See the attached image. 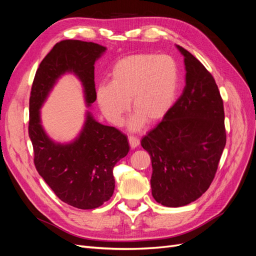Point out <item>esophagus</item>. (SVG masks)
Masks as SVG:
<instances>
[{
	"label": "esophagus",
	"instance_id": "34e87169",
	"mask_svg": "<svg viewBox=\"0 0 256 256\" xmlns=\"http://www.w3.org/2000/svg\"><path fill=\"white\" fill-rule=\"evenodd\" d=\"M128 141H129L131 148H136V147L138 146V144H140V140H138V138H136L134 136H129Z\"/></svg>",
	"mask_w": 256,
	"mask_h": 256
}]
</instances>
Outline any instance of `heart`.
Wrapping results in <instances>:
<instances>
[{
	"instance_id": "heart-1",
	"label": "heart",
	"mask_w": 256,
	"mask_h": 256,
	"mask_svg": "<svg viewBox=\"0 0 256 256\" xmlns=\"http://www.w3.org/2000/svg\"><path fill=\"white\" fill-rule=\"evenodd\" d=\"M178 67L168 56L140 53L116 60L110 72V83L96 90L98 106L104 118L118 126L129 110L136 114L131 129H140L145 120L157 122L171 110L178 90Z\"/></svg>"
}]
</instances>
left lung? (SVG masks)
I'll list each match as a JSON object with an SVG mask.
<instances>
[{
    "mask_svg": "<svg viewBox=\"0 0 256 256\" xmlns=\"http://www.w3.org/2000/svg\"><path fill=\"white\" fill-rule=\"evenodd\" d=\"M186 86L141 145L152 159V194L161 205L180 207L209 188L226 143L224 108L212 74L180 46Z\"/></svg>",
    "mask_w": 256,
    "mask_h": 256,
    "instance_id": "obj_1",
    "label": "left lung"
}]
</instances>
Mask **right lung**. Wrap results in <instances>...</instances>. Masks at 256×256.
Segmentation results:
<instances>
[{"mask_svg": "<svg viewBox=\"0 0 256 256\" xmlns=\"http://www.w3.org/2000/svg\"><path fill=\"white\" fill-rule=\"evenodd\" d=\"M106 48L95 42L66 40L51 49L40 64L30 88L28 136L37 172L64 203L94 209L114 192L113 168L129 152L127 136L115 127L97 122L88 113L80 136L68 145L52 142L40 125V109L60 74L81 79L90 106L96 100L95 60Z\"/></svg>", "mask_w": 256, "mask_h": 256, "instance_id": "right-lung-1", "label": "right lung"}]
</instances>
